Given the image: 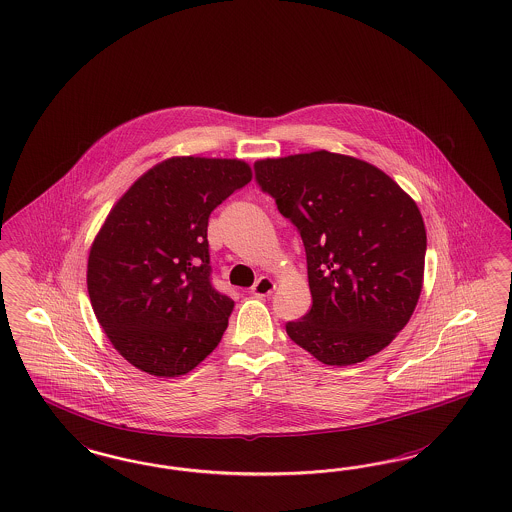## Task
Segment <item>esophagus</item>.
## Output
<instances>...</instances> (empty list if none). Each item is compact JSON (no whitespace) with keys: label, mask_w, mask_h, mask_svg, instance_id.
Returning <instances> with one entry per match:
<instances>
[{"label":"esophagus","mask_w":512,"mask_h":512,"mask_svg":"<svg viewBox=\"0 0 512 512\" xmlns=\"http://www.w3.org/2000/svg\"><path fill=\"white\" fill-rule=\"evenodd\" d=\"M275 281L273 279H269V277H260L256 284L252 286V294L256 297H267L273 294V290H275Z\"/></svg>","instance_id":"esophagus-1"}]
</instances>
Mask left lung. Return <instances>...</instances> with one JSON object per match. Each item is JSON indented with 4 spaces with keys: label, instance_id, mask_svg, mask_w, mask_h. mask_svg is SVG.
<instances>
[{
    "label": "left lung",
    "instance_id": "obj_1",
    "mask_svg": "<svg viewBox=\"0 0 512 512\" xmlns=\"http://www.w3.org/2000/svg\"><path fill=\"white\" fill-rule=\"evenodd\" d=\"M260 188L296 226L313 307L288 337L326 365L388 347L422 292L426 228L414 199L379 167L316 150L254 164Z\"/></svg>",
    "mask_w": 512,
    "mask_h": 512
}]
</instances>
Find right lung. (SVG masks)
Returning a JSON list of instances; mask_svg holds the SVG:
<instances>
[{
	"label": "right lung",
	"mask_w": 512,
	"mask_h": 512,
	"mask_svg": "<svg viewBox=\"0 0 512 512\" xmlns=\"http://www.w3.org/2000/svg\"><path fill=\"white\" fill-rule=\"evenodd\" d=\"M250 179L243 160L169 158L105 218L88 256V296L113 347L137 369L179 377L218 347L233 301L211 284L207 226Z\"/></svg>",
	"instance_id": "obj_1"
}]
</instances>
